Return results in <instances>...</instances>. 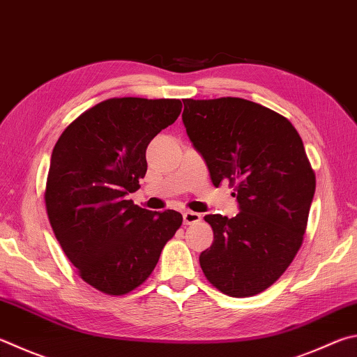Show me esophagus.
<instances>
[{
  "mask_svg": "<svg viewBox=\"0 0 357 357\" xmlns=\"http://www.w3.org/2000/svg\"><path fill=\"white\" fill-rule=\"evenodd\" d=\"M183 218H184V225H195L201 220V213L187 211V212H184Z\"/></svg>",
  "mask_w": 357,
  "mask_h": 357,
  "instance_id": "34e87169",
  "label": "esophagus"
}]
</instances>
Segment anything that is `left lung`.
I'll return each instance as SVG.
<instances>
[{
    "mask_svg": "<svg viewBox=\"0 0 357 357\" xmlns=\"http://www.w3.org/2000/svg\"><path fill=\"white\" fill-rule=\"evenodd\" d=\"M187 135L209 168L212 184L228 181L241 212L204 220L213 243L199 265L213 287L255 296L280 280L301 248L315 173L294 125L243 98L184 100Z\"/></svg>",
    "mask_w": 357,
    "mask_h": 357,
    "instance_id": "8db88e82",
    "label": "left lung"
}]
</instances>
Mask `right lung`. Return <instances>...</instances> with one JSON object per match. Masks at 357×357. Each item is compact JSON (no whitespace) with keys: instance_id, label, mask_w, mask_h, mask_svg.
I'll list each match as a JSON object with an SVG mask.
<instances>
[{"instance_id":"obj_1","label":"right lung","mask_w":357,"mask_h":357,"mask_svg":"<svg viewBox=\"0 0 357 357\" xmlns=\"http://www.w3.org/2000/svg\"><path fill=\"white\" fill-rule=\"evenodd\" d=\"M181 100L111 98L82 112L56 142L45 206L57 242L84 281L106 295L142 286L183 225L176 211L142 209L146 146L173 125Z\"/></svg>"}]
</instances>
